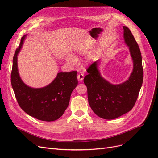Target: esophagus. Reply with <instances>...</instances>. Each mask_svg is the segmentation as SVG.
<instances>
[{
	"instance_id": "1",
	"label": "esophagus",
	"mask_w": 158,
	"mask_h": 158,
	"mask_svg": "<svg viewBox=\"0 0 158 158\" xmlns=\"http://www.w3.org/2000/svg\"><path fill=\"white\" fill-rule=\"evenodd\" d=\"M77 79H78L79 81H82V80H83V79H84V75H83V73H79L77 75Z\"/></svg>"
}]
</instances>
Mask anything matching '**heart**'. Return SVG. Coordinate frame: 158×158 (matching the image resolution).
<instances>
[{"mask_svg":"<svg viewBox=\"0 0 158 158\" xmlns=\"http://www.w3.org/2000/svg\"><path fill=\"white\" fill-rule=\"evenodd\" d=\"M66 61H67L68 63L72 64V65L76 64L77 62L76 57L73 56H72V55H69L67 56V57H66Z\"/></svg>","mask_w":158,"mask_h":158,"instance_id":"obj_1","label":"heart"}]
</instances>
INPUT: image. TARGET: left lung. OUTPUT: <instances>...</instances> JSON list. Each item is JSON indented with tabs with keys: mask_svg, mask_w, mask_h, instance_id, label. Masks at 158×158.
<instances>
[{
	"mask_svg": "<svg viewBox=\"0 0 158 158\" xmlns=\"http://www.w3.org/2000/svg\"><path fill=\"white\" fill-rule=\"evenodd\" d=\"M123 28L124 40L129 47L133 61V70L129 79L120 85L110 83L101 76L98 60L87 69L88 74L84 78L91 108L99 117L106 120L117 118L131 111L143 83V70L139 46L129 29L126 26Z\"/></svg>",
	"mask_w": 158,
	"mask_h": 158,
	"instance_id": "8db88e82",
	"label": "left lung"
}]
</instances>
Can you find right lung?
Listing matches in <instances>:
<instances>
[{
	"label": "right lung",
	"instance_id": "1",
	"mask_svg": "<svg viewBox=\"0 0 158 158\" xmlns=\"http://www.w3.org/2000/svg\"><path fill=\"white\" fill-rule=\"evenodd\" d=\"M25 37L26 35L21 38L13 60L11 82L16 101L21 108L32 117L46 122L56 120L67 108L71 94L77 85V72H59L51 84L41 88H32L25 85L17 66V55Z\"/></svg>",
	"mask_w": 158,
	"mask_h": 158
}]
</instances>
